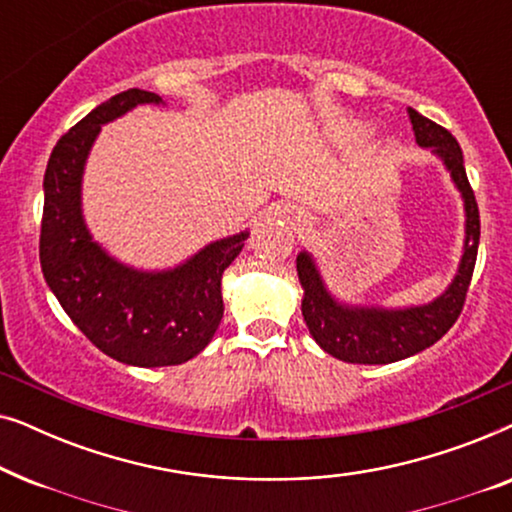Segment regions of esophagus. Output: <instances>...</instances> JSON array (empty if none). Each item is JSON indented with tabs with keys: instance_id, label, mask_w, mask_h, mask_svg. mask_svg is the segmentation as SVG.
<instances>
[{
	"instance_id": "esophagus-1",
	"label": "esophagus",
	"mask_w": 512,
	"mask_h": 512,
	"mask_svg": "<svg viewBox=\"0 0 512 512\" xmlns=\"http://www.w3.org/2000/svg\"><path fill=\"white\" fill-rule=\"evenodd\" d=\"M298 221H300V219H298Z\"/></svg>"
}]
</instances>
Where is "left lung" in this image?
I'll use <instances>...</instances> for the list:
<instances>
[{
	"label": "left lung",
	"instance_id": "8db88e82",
	"mask_svg": "<svg viewBox=\"0 0 512 512\" xmlns=\"http://www.w3.org/2000/svg\"><path fill=\"white\" fill-rule=\"evenodd\" d=\"M412 130L419 146L431 149L443 160L454 186L464 198L466 240L459 270L452 284L436 300L417 307H361L338 303L326 289L317 263L307 251L296 258L298 279L303 284V317L317 345L335 359L347 363H394L431 347L454 326L464 310L480 244V212L473 188L468 184L464 153L457 139L443 125L429 121L415 109H408Z\"/></svg>",
	"mask_w": 512,
	"mask_h": 512
}]
</instances>
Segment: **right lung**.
<instances>
[{
	"mask_svg": "<svg viewBox=\"0 0 512 512\" xmlns=\"http://www.w3.org/2000/svg\"><path fill=\"white\" fill-rule=\"evenodd\" d=\"M137 104L163 100L149 90H123L55 144L44 174L39 261L62 310L100 352L139 368L179 366L214 338L223 317V270L249 233L216 240L160 272L128 268L93 242L81 212L83 167L102 125Z\"/></svg>",
	"mask_w": 512,
	"mask_h": 512,
	"instance_id": "right-lung-1",
	"label": "right lung"
}]
</instances>
